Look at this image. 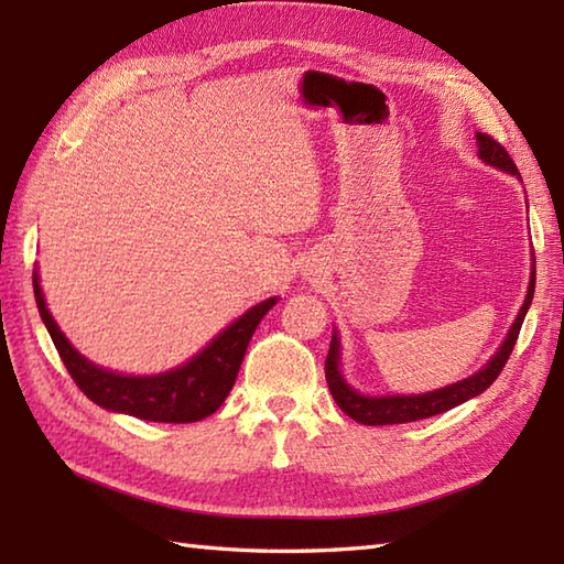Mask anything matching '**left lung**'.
<instances>
[{"instance_id":"left-lung-1","label":"left lung","mask_w":564,"mask_h":564,"mask_svg":"<svg viewBox=\"0 0 564 564\" xmlns=\"http://www.w3.org/2000/svg\"><path fill=\"white\" fill-rule=\"evenodd\" d=\"M477 154L480 160L497 166L501 172H509L513 176H519L517 164L509 158V152L499 145V142L487 135V133H477ZM521 178V176H519ZM533 291H535V261H533V271H531V283H529V293H525V301L519 310L517 322H513L505 344L499 346V351L492 356L482 370H477L475 376L453 382V386H446L434 392H424V394H388V398H368V394L356 392L349 382L344 380L339 361H341V349H339V337L337 332L332 334V344H329V354L325 361V376H327V386L334 402L341 406L344 414H349L356 422H361L366 426H386V424H406V422H419V419L443 414L467 402L470 398H477V394L485 392L497 376L501 373V368L509 361V356L513 351V344L519 339V332L523 325V317L529 313L531 301H533Z\"/></svg>"}]
</instances>
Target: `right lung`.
Instances as JSON below:
<instances>
[{
  "instance_id": "1",
  "label": "right lung",
  "mask_w": 564,
  "mask_h": 564,
  "mask_svg": "<svg viewBox=\"0 0 564 564\" xmlns=\"http://www.w3.org/2000/svg\"><path fill=\"white\" fill-rule=\"evenodd\" d=\"M33 293L43 325L77 388L104 410L164 424L200 422L218 410L235 386L251 334L261 317L279 301V297H269V301L247 310L184 366L160 376H123L94 366L77 349H72L53 315L47 313L39 271H33Z\"/></svg>"
}]
</instances>
